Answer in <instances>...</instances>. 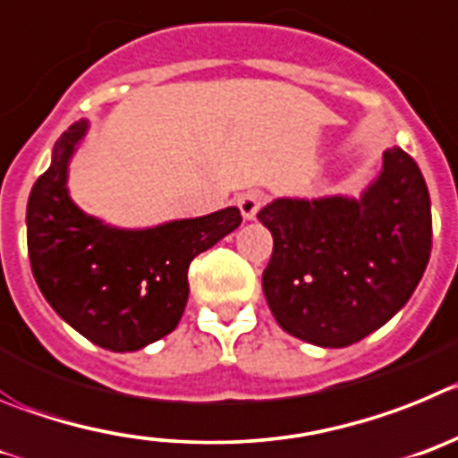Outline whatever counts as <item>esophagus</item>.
I'll use <instances>...</instances> for the list:
<instances>
[{
    "label": "esophagus",
    "mask_w": 458,
    "mask_h": 458,
    "mask_svg": "<svg viewBox=\"0 0 458 458\" xmlns=\"http://www.w3.org/2000/svg\"><path fill=\"white\" fill-rule=\"evenodd\" d=\"M237 205H239V212H242V216H244L246 221H253L255 214L259 212V208L265 205V193H259V191L242 193V196L237 199Z\"/></svg>",
    "instance_id": "obj_1"
}]
</instances>
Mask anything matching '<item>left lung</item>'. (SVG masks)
Wrapping results in <instances>:
<instances>
[{"label": "left lung", "instance_id": "left-lung-1", "mask_svg": "<svg viewBox=\"0 0 458 458\" xmlns=\"http://www.w3.org/2000/svg\"><path fill=\"white\" fill-rule=\"evenodd\" d=\"M258 219L274 237L267 303L283 331L317 347H349L393 319L431 255L429 189L402 148L383 152L360 199H276Z\"/></svg>", "mask_w": 458, "mask_h": 458}]
</instances>
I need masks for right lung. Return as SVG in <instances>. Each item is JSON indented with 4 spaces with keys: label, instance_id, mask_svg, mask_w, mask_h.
I'll list each match as a JSON object with an SVG mask.
<instances>
[{
    "label": "right lung",
    "instance_id": "add662e5",
    "mask_svg": "<svg viewBox=\"0 0 458 458\" xmlns=\"http://www.w3.org/2000/svg\"><path fill=\"white\" fill-rule=\"evenodd\" d=\"M77 121L55 143L52 164L27 203L31 271L56 315L93 344L137 352L178 327L191 259L242 224L237 208L143 230L102 224L68 193V164L86 137Z\"/></svg>",
    "mask_w": 458,
    "mask_h": 458
}]
</instances>
